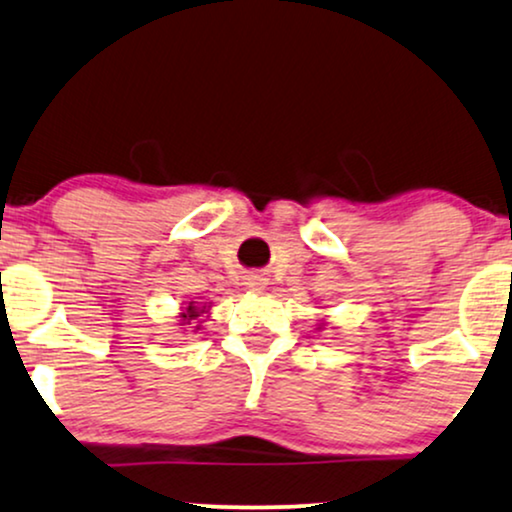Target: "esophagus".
<instances>
[{"label":"esophagus","mask_w":512,"mask_h":512,"mask_svg":"<svg viewBox=\"0 0 512 512\" xmlns=\"http://www.w3.org/2000/svg\"><path fill=\"white\" fill-rule=\"evenodd\" d=\"M248 288H255V290L264 288V278H260V276H252V278H248Z\"/></svg>","instance_id":"34e87169"}]
</instances>
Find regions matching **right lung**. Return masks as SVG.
<instances>
[{
  "instance_id": "obj_1",
  "label": "right lung",
  "mask_w": 512,
  "mask_h": 512,
  "mask_svg": "<svg viewBox=\"0 0 512 512\" xmlns=\"http://www.w3.org/2000/svg\"><path fill=\"white\" fill-rule=\"evenodd\" d=\"M203 312H205V309H198V307H193V302H191L189 307H186L184 312H181V321H184V323H181V326H186V328H193V326H191L193 319H198V316L203 314Z\"/></svg>"
}]
</instances>
